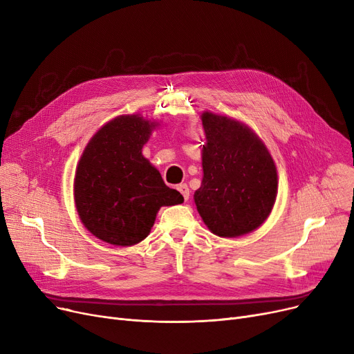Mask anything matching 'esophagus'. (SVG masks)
<instances>
[{"label": "esophagus", "instance_id": "1", "mask_svg": "<svg viewBox=\"0 0 354 354\" xmlns=\"http://www.w3.org/2000/svg\"><path fill=\"white\" fill-rule=\"evenodd\" d=\"M178 191L180 192V195L183 196V199H185V201H188V199H189V188H188V185H187V183H180V185H178Z\"/></svg>", "mask_w": 354, "mask_h": 354}]
</instances>
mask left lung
Wrapping results in <instances>:
<instances>
[{"instance_id": "1", "label": "left lung", "mask_w": 354, "mask_h": 354, "mask_svg": "<svg viewBox=\"0 0 354 354\" xmlns=\"http://www.w3.org/2000/svg\"><path fill=\"white\" fill-rule=\"evenodd\" d=\"M203 178L194 199L201 218L218 236L235 238L268 218L277 196V167L252 130L227 116L202 113Z\"/></svg>"}]
</instances>
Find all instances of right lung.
<instances>
[{
	"instance_id": "1",
	"label": "right lung",
	"mask_w": 354,
	"mask_h": 354,
	"mask_svg": "<svg viewBox=\"0 0 354 354\" xmlns=\"http://www.w3.org/2000/svg\"><path fill=\"white\" fill-rule=\"evenodd\" d=\"M155 126L139 115L118 116L97 130L79 160L74 178L79 216L107 244L140 243L151 232L160 207L183 202L142 155Z\"/></svg>"
}]
</instances>
